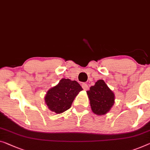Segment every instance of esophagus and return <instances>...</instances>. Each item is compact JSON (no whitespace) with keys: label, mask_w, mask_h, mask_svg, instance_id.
Instances as JSON below:
<instances>
[{"label":"esophagus","mask_w":150,"mask_h":150,"mask_svg":"<svg viewBox=\"0 0 150 150\" xmlns=\"http://www.w3.org/2000/svg\"><path fill=\"white\" fill-rule=\"evenodd\" d=\"M81 86H82V88H83V89H84V90H88V89H89V87H88V84H87V83H82Z\"/></svg>","instance_id":"obj_1"}]
</instances>
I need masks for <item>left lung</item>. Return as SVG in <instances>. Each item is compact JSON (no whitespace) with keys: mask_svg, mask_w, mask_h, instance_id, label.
<instances>
[{"mask_svg":"<svg viewBox=\"0 0 150 150\" xmlns=\"http://www.w3.org/2000/svg\"><path fill=\"white\" fill-rule=\"evenodd\" d=\"M91 110L98 115H103L115 103V94L102 79L98 80L87 91Z\"/></svg>","mask_w":150,"mask_h":150,"instance_id":"left-lung-1","label":"left lung"}]
</instances>
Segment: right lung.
<instances>
[{
    "mask_svg": "<svg viewBox=\"0 0 150 150\" xmlns=\"http://www.w3.org/2000/svg\"><path fill=\"white\" fill-rule=\"evenodd\" d=\"M82 88L76 81L62 79L59 84L49 89L45 96L48 108L57 114L63 112L71 108L73 100Z\"/></svg>",
    "mask_w": 150,
    "mask_h": 150,
    "instance_id": "obj_1",
    "label": "right lung"
}]
</instances>
